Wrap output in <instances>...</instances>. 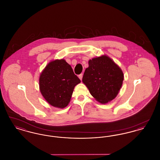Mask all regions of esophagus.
<instances>
[{
	"label": "esophagus",
	"mask_w": 160,
	"mask_h": 160,
	"mask_svg": "<svg viewBox=\"0 0 160 160\" xmlns=\"http://www.w3.org/2000/svg\"><path fill=\"white\" fill-rule=\"evenodd\" d=\"M78 78L82 80V78H83V74H81L78 75Z\"/></svg>",
	"instance_id": "1"
}]
</instances>
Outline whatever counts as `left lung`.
<instances>
[{
    "label": "left lung",
    "mask_w": 160,
    "mask_h": 160,
    "mask_svg": "<svg viewBox=\"0 0 160 160\" xmlns=\"http://www.w3.org/2000/svg\"><path fill=\"white\" fill-rule=\"evenodd\" d=\"M82 82L92 96L101 104L114 99L122 87L123 73L121 68L107 55L89 61Z\"/></svg>",
    "instance_id": "left-lung-1"
}]
</instances>
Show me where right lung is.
I'll return each mask as SVG.
<instances>
[{"instance_id":"1","label":"right lung","mask_w":160,"mask_h":160,"mask_svg":"<svg viewBox=\"0 0 160 160\" xmlns=\"http://www.w3.org/2000/svg\"><path fill=\"white\" fill-rule=\"evenodd\" d=\"M81 82L65 59L50 62L40 74L39 90L51 106L63 108L68 105L74 87Z\"/></svg>"}]
</instances>
